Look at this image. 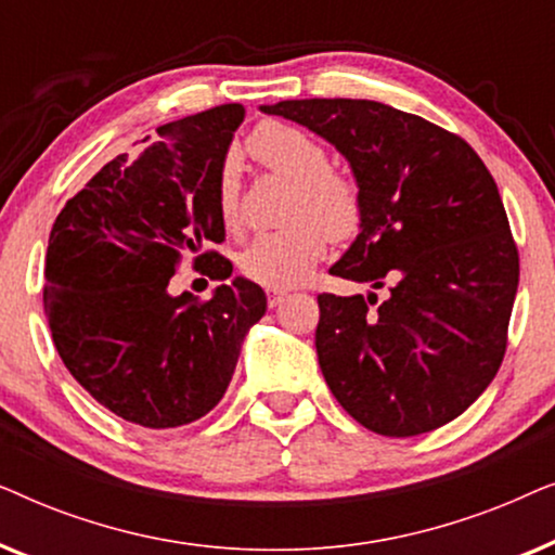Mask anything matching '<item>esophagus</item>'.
I'll list each match as a JSON object with an SVG mask.
<instances>
[{"instance_id":"obj_1","label":"esophagus","mask_w":555,"mask_h":555,"mask_svg":"<svg viewBox=\"0 0 555 555\" xmlns=\"http://www.w3.org/2000/svg\"><path fill=\"white\" fill-rule=\"evenodd\" d=\"M285 291H283V287H268V306L270 308H278L280 306V302H283L285 300Z\"/></svg>"}]
</instances>
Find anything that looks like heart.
<instances>
[{"instance_id":"1","label":"heart","mask_w":555,"mask_h":555,"mask_svg":"<svg viewBox=\"0 0 555 555\" xmlns=\"http://www.w3.org/2000/svg\"><path fill=\"white\" fill-rule=\"evenodd\" d=\"M247 154L272 173L293 181L285 219L262 232L240 255L242 275L264 287H291L323 260L328 242L351 240L363 222V194L344 171L331 169V154L315 135L283 120H262L245 139ZM217 215L227 230L242 217V181L234 158H224L215 184Z\"/></svg>"}]
</instances>
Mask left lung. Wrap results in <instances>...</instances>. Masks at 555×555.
Wrapping results in <instances>:
<instances>
[{"mask_svg":"<svg viewBox=\"0 0 555 555\" xmlns=\"http://www.w3.org/2000/svg\"><path fill=\"white\" fill-rule=\"evenodd\" d=\"M260 111L348 158L363 222L331 275L389 285L382 302L376 293L318 295L315 351L333 397L384 437L457 420L503 363L520 275L488 166L457 133L376 101L310 98Z\"/></svg>","mask_w":555,"mask_h":555,"instance_id":"1","label":"left lung"}]
</instances>
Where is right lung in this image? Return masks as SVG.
<instances>
[{
  "label": "right lung",
  "instance_id": "right-lung-1",
  "mask_svg": "<svg viewBox=\"0 0 555 555\" xmlns=\"http://www.w3.org/2000/svg\"><path fill=\"white\" fill-rule=\"evenodd\" d=\"M240 103L158 126L139 156L103 166L60 211L44 257V315L60 359L98 404L149 429L202 420L224 397L242 340L268 310L245 278L209 300L171 295L186 255L215 280L232 262L215 184Z\"/></svg>",
  "mask_w": 555,
  "mask_h": 555
}]
</instances>
